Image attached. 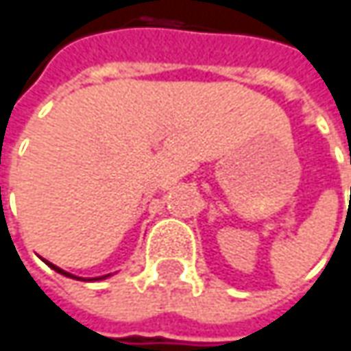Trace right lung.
Wrapping results in <instances>:
<instances>
[{
	"label": "right lung",
	"instance_id": "right-lung-1",
	"mask_svg": "<svg viewBox=\"0 0 351 351\" xmlns=\"http://www.w3.org/2000/svg\"><path fill=\"white\" fill-rule=\"evenodd\" d=\"M48 266H50V268H54L56 272H60V274H64V276H71L69 272H64V270H60L58 266H54V264H50V262H48ZM107 276H109V274H107ZM107 276H101V278H107ZM101 278H99V280H101Z\"/></svg>",
	"mask_w": 351,
	"mask_h": 351
}]
</instances>
